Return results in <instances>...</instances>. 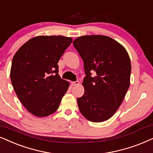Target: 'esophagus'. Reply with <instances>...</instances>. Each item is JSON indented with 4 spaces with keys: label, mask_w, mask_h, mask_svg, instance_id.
Here are the masks:
<instances>
[{
    "label": "esophagus",
    "mask_w": 153,
    "mask_h": 153,
    "mask_svg": "<svg viewBox=\"0 0 153 153\" xmlns=\"http://www.w3.org/2000/svg\"><path fill=\"white\" fill-rule=\"evenodd\" d=\"M71 85H72L73 86H75V85H79V81H74V82H71Z\"/></svg>",
    "instance_id": "esophagus-1"
}]
</instances>
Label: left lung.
I'll list each match as a JSON object with an SVG mask.
<instances>
[{
    "mask_svg": "<svg viewBox=\"0 0 153 153\" xmlns=\"http://www.w3.org/2000/svg\"><path fill=\"white\" fill-rule=\"evenodd\" d=\"M73 46L84 63V94L77 99L83 117L102 122L114 114L130 86L131 64L126 50L109 36L87 35ZM94 71L96 76L92 77Z\"/></svg>",
    "mask_w": 153,
    "mask_h": 153,
    "instance_id": "left-lung-1",
    "label": "left lung"
}]
</instances>
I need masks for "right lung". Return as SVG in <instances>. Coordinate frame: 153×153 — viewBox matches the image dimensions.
Returning <instances> with one entry per match:
<instances>
[{"label":"right lung","instance_id":"add662e5","mask_svg":"<svg viewBox=\"0 0 153 153\" xmlns=\"http://www.w3.org/2000/svg\"><path fill=\"white\" fill-rule=\"evenodd\" d=\"M73 39L39 36L21 46L12 61L10 79L21 103L38 117L59 108L69 83L59 75L58 63Z\"/></svg>","mask_w":153,"mask_h":153}]
</instances>
